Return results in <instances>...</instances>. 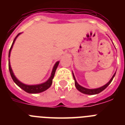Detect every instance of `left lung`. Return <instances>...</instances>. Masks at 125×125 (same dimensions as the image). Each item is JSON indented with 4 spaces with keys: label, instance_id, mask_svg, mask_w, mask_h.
I'll list each match as a JSON object with an SVG mask.
<instances>
[{
    "label": "left lung",
    "instance_id": "1",
    "mask_svg": "<svg viewBox=\"0 0 125 125\" xmlns=\"http://www.w3.org/2000/svg\"><path fill=\"white\" fill-rule=\"evenodd\" d=\"M115 74H116V72L115 73L113 74V76H112V78H111V79L109 81V82L107 83L106 84H104V86H103L100 87V88H95V89H88V88H84V87L82 86H81V85H79V84L78 83V82L76 81V78H75V76L74 75L73 72V78L74 79V84H75V86H76V89H78L79 91H80L81 93H82L86 94H89V95L96 94L101 93V91H103L104 89H105L108 86V85L111 83L113 79L114 78Z\"/></svg>",
    "mask_w": 125,
    "mask_h": 125
}]
</instances>
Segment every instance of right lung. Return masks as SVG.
I'll return each instance as SVG.
<instances>
[{"label":"right lung","instance_id":"right-lung-1","mask_svg":"<svg viewBox=\"0 0 125 125\" xmlns=\"http://www.w3.org/2000/svg\"><path fill=\"white\" fill-rule=\"evenodd\" d=\"M21 34V33H19L17 35V36L15 37L14 39V41L12 42V44L11 46L10 49L9 50V57H10V52H11V50L12 49V47L14 46V43H15V40H16V39L19 36L20 34ZM59 61H57L55 63L54 66L53 67L52 70L51 72V74L50 77L47 81H46V82L42 83L41 84H33V85H29V84H25L23 83H22L21 81H20L18 79H17L15 76L14 75V72H13L12 69V68H11L10 66V59H9V71H10V76L12 78L13 81H14L16 84L19 87L22 89L24 91H25V92L28 93H31V94H36V93H39L43 92V91H46L47 90L48 88H49L51 86L52 83V79L54 78V76L55 73H56V69H57V66L59 65Z\"/></svg>","mask_w":125,"mask_h":125}]
</instances>
